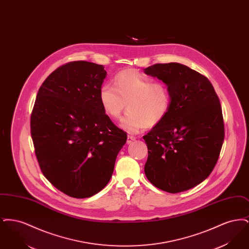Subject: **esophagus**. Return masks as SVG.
I'll use <instances>...</instances> for the list:
<instances>
[{
  "label": "esophagus",
  "mask_w": 249,
  "mask_h": 249,
  "mask_svg": "<svg viewBox=\"0 0 249 249\" xmlns=\"http://www.w3.org/2000/svg\"><path fill=\"white\" fill-rule=\"evenodd\" d=\"M135 137H133V136H130V135H128V137H127V143L128 144H130L131 142H134L135 141Z\"/></svg>",
  "instance_id": "obj_1"
}]
</instances>
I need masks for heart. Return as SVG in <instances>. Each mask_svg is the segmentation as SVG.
<instances>
[{"label":"heart","mask_w":249,"mask_h":249,"mask_svg":"<svg viewBox=\"0 0 249 249\" xmlns=\"http://www.w3.org/2000/svg\"><path fill=\"white\" fill-rule=\"evenodd\" d=\"M115 88L104 85L99 99L105 113L110 119L119 120L126 111L122 128L137 133L144 128H154L168 116L172 106V95L167 84L152 81L134 70L120 71L114 77Z\"/></svg>","instance_id":"1"}]
</instances>
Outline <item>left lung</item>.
I'll list each match as a JSON object with an SVG mask.
<instances>
[{
  "mask_svg": "<svg viewBox=\"0 0 249 249\" xmlns=\"http://www.w3.org/2000/svg\"><path fill=\"white\" fill-rule=\"evenodd\" d=\"M170 89L165 119L142 138L148 149L144 174L152 185L178 193L199 185L212 173L224 141L219 98L208 78L178 62L144 69Z\"/></svg>",
  "mask_w": 249,
  "mask_h": 249,
  "instance_id": "1",
  "label": "left lung"
}]
</instances>
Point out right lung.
<instances>
[{
	"label": "right lung",
	"mask_w": 249,
	"mask_h": 249,
	"mask_svg": "<svg viewBox=\"0 0 249 249\" xmlns=\"http://www.w3.org/2000/svg\"><path fill=\"white\" fill-rule=\"evenodd\" d=\"M104 65L67 62L41 85L31 115V134L43 175L64 194L89 198L112 177L127 140L105 113L99 92Z\"/></svg>",
	"instance_id": "1"
}]
</instances>
